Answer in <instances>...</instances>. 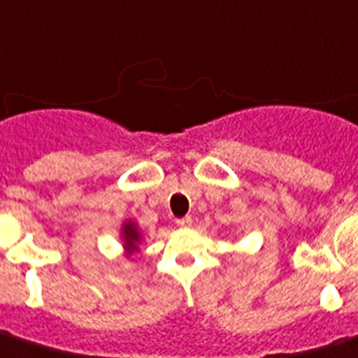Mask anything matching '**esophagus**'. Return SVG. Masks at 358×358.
<instances>
[{
  "mask_svg": "<svg viewBox=\"0 0 358 358\" xmlns=\"http://www.w3.org/2000/svg\"><path fill=\"white\" fill-rule=\"evenodd\" d=\"M176 225H178V227H191V217L189 215L180 217V220H176Z\"/></svg>",
  "mask_w": 358,
  "mask_h": 358,
  "instance_id": "obj_1",
  "label": "esophagus"
}]
</instances>
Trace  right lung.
I'll list each match as a JSON object with an SVG mask.
<instances>
[{
    "mask_svg": "<svg viewBox=\"0 0 358 358\" xmlns=\"http://www.w3.org/2000/svg\"><path fill=\"white\" fill-rule=\"evenodd\" d=\"M122 240H124V248L127 253L136 252L138 248V242H141V233H138V227H136L133 222H125L124 227H122Z\"/></svg>",
    "mask_w": 358,
    "mask_h": 358,
    "instance_id": "1",
    "label": "right lung"
}]
</instances>
